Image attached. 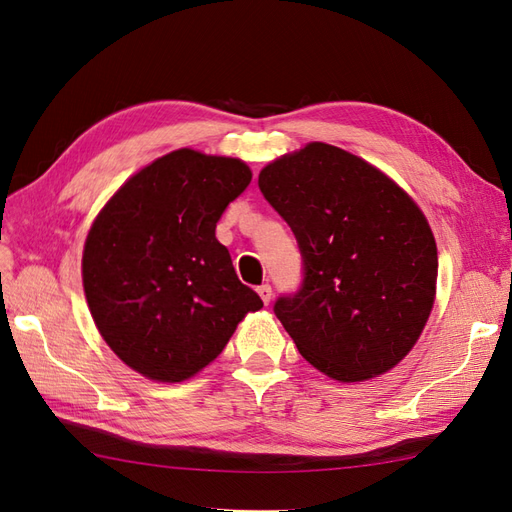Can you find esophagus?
<instances>
[{"label":"esophagus","mask_w":512,"mask_h":512,"mask_svg":"<svg viewBox=\"0 0 512 512\" xmlns=\"http://www.w3.org/2000/svg\"><path fill=\"white\" fill-rule=\"evenodd\" d=\"M258 294H260V299L265 301V305H269V303H271V299H273V288H271V284H262V286H258Z\"/></svg>","instance_id":"obj_1"}]
</instances>
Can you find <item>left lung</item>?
Here are the masks:
<instances>
[{"mask_svg":"<svg viewBox=\"0 0 512 512\" xmlns=\"http://www.w3.org/2000/svg\"><path fill=\"white\" fill-rule=\"evenodd\" d=\"M258 188L301 252L303 282L273 312L303 359L342 382L395 367L436 294L438 250L421 209L378 168L324 143L262 168Z\"/></svg>","mask_w":512,"mask_h":512,"instance_id":"8db88e82","label":"left lung"}]
</instances>
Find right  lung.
<instances>
[{
    "instance_id": "right-lung-1",
    "label": "right lung",
    "mask_w": 512,
    "mask_h": 512,
    "mask_svg": "<svg viewBox=\"0 0 512 512\" xmlns=\"http://www.w3.org/2000/svg\"><path fill=\"white\" fill-rule=\"evenodd\" d=\"M250 181L241 160L177 149L123 183L91 226L83 252L89 312L138 374L194 376L262 307L215 239V224Z\"/></svg>"
}]
</instances>
